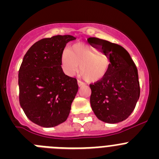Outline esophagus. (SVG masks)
Wrapping results in <instances>:
<instances>
[{"instance_id": "esophagus-1", "label": "esophagus", "mask_w": 159, "mask_h": 159, "mask_svg": "<svg viewBox=\"0 0 159 159\" xmlns=\"http://www.w3.org/2000/svg\"><path fill=\"white\" fill-rule=\"evenodd\" d=\"M84 84H84V82H82V81H81V80H78V85H79V87L84 86Z\"/></svg>"}]
</instances>
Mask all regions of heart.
<instances>
[{
    "instance_id": "obj_1",
    "label": "heart",
    "mask_w": 159,
    "mask_h": 159,
    "mask_svg": "<svg viewBox=\"0 0 159 159\" xmlns=\"http://www.w3.org/2000/svg\"><path fill=\"white\" fill-rule=\"evenodd\" d=\"M64 72L73 75L78 70L79 75L89 83L96 82L106 75L110 60L106 55L99 53L85 43H75L64 51L61 57Z\"/></svg>"
}]
</instances>
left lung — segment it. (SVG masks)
Returning a JSON list of instances; mask_svg holds the SVG:
<instances>
[{
    "mask_svg": "<svg viewBox=\"0 0 159 159\" xmlns=\"http://www.w3.org/2000/svg\"><path fill=\"white\" fill-rule=\"evenodd\" d=\"M96 48L109 57L106 75L90 84V102L96 117L107 123H117L130 116L140 95L138 69L130 54L122 46L99 38H90Z\"/></svg>",
    "mask_w": 159,
    "mask_h": 159,
    "instance_id": "obj_1",
    "label": "left lung"
}]
</instances>
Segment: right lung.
Instances as JSON below:
<instances>
[{
  "instance_id": "right-lung-1",
  "label": "right lung",
  "mask_w": 159,
  "mask_h": 159,
  "mask_svg": "<svg viewBox=\"0 0 159 159\" xmlns=\"http://www.w3.org/2000/svg\"><path fill=\"white\" fill-rule=\"evenodd\" d=\"M70 35L41 39L28 50L18 74L20 107L32 123L43 127L66 121L78 92L75 78L67 76L61 67Z\"/></svg>"
}]
</instances>
